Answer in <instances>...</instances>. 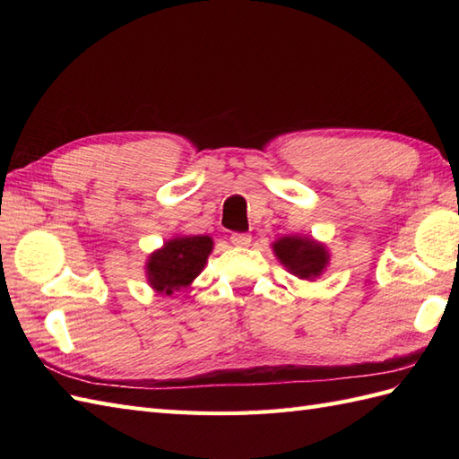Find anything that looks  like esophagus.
<instances>
[{
    "label": "esophagus",
    "instance_id": "34e87169",
    "mask_svg": "<svg viewBox=\"0 0 459 459\" xmlns=\"http://www.w3.org/2000/svg\"><path fill=\"white\" fill-rule=\"evenodd\" d=\"M230 242H232V245H235V247L245 248V247H250L252 237L248 235V232H232V235H230Z\"/></svg>",
    "mask_w": 459,
    "mask_h": 459
}]
</instances>
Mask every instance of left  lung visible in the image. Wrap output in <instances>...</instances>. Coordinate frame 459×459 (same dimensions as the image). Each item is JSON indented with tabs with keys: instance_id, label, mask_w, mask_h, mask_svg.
<instances>
[{
	"instance_id": "1",
	"label": "left lung",
	"mask_w": 459,
	"mask_h": 459,
	"mask_svg": "<svg viewBox=\"0 0 459 459\" xmlns=\"http://www.w3.org/2000/svg\"><path fill=\"white\" fill-rule=\"evenodd\" d=\"M274 255L291 274L301 280H314L324 274L329 264L325 245L307 237H281L274 245Z\"/></svg>"
}]
</instances>
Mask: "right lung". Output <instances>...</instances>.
I'll return each mask as SVG.
<instances>
[{
	"label": "right lung",
	"mask_w": 459,
	"mask_h": 459,
	"mask_svg": "<svg viewBox=\"0 0 459 459\" xmlns=\"http://www.w3.org/2000/svg\"><path fill=\"white\" fill-rule=\"evenodd\" d=\"M212 250L211 237H175L150 255L145 274L150 286L163 296L187 288L201 274Z\"/></svg>",
	"instance_id": "right-lung-1"
}]
</instances>
